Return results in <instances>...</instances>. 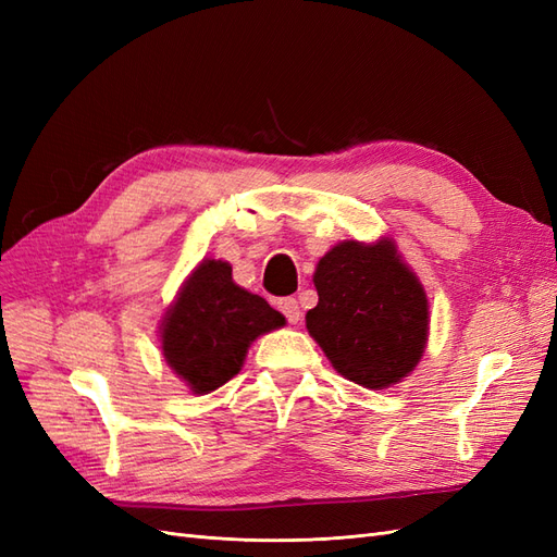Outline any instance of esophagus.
Instances as JSON below:
<instances>
[{
  "label": "esophagus",
  "mask_w": 557,
  "mask_h": 557,
  "mask_svg": "<svg viewBox=\"0 0 557 557\" xmlns=\"http://www.w3.org/2000/svg\"><path fill=\"white\" fill-rule=\"evenodd\" d=\"M278 309L285 313V318H288V323H293V325H297L299 320H301V311H299V305H297L295 297L281 299L278 301Z\"/></svg>",
  "instance_id": "1"
}]
</instances>
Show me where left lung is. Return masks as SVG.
<instances>
[{
	"label": "left lung",
	"instance_id": "8db88e82",
	"mask_svg": "<svg viewBox=\"0 0 557 557\" xmlns=\"http://www.w3.org/2000/svg\"><path fill=\"white\" fill-rule=\"evenodd\" d=\"M313 285L307 330L336 374L385 391L413 372L428 346L430 301L393 237L332 246Z\"/></svg>",
	"mask_w": 557,
	"mask_h": 557
}]
</instances>
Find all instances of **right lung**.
<instances>
[{
	"instance_id": "add662e5",
	"label": "right lung",
	"mask_w": 557,
	"mask_h": 557,
	"mask_svg": "<svg viewBox=\"0 0 557 557\" xmlns=\"http://www.w3.org/2000/svg\"><path fill=\"white\" fill-rule=\"evenodd\" d=\"M283 325L264 297L232 281L230 262L205 258L162 315L160 350L193 395H207L242 372L258 336Z\"/></svg>"
}]
</instances>
